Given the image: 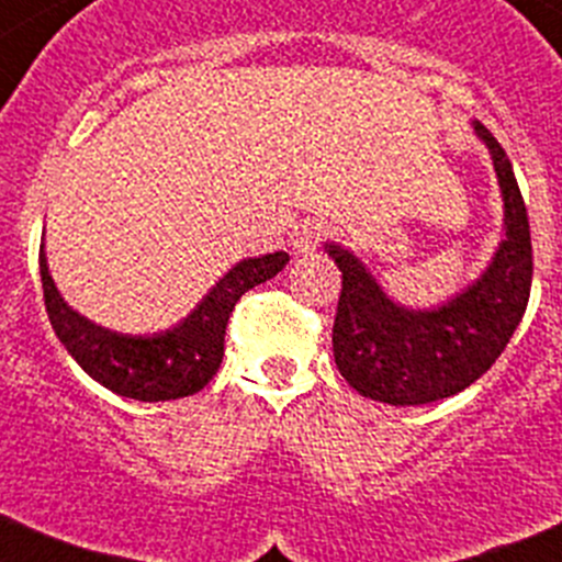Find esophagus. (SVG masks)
I'll return each mask as SVG.
<instances>
[{"mask_svg": "<svg viewBox=\"0 0 562 562\" xmlns=\"http://www.w3.org/2000/svg\"><path fill=\"white\" fill-rule=\"evenodd\" d=\"M328 226H325L323 221H303L301 226L295 228V239H292V245H295V250H301V254H312V250H317L319 245L328 239Z\"/></svg>", "mask_w": 562, "mask_h": 562, "instance_id": "1", "label": "esophagus"}]
</instances>
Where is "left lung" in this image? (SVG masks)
Here are the masks:
<instances>
[{
  "instance_id": "left-lung-1",
  "label": "left lung",
  "mask_w": 562,
  "mask_h": 562,
  "mask_svg": "<svg viewBox=\"0 0 562 562\" xmlns=\"http://www.w3.org/2000/svg\"><path fill=\"white\" fill-rule=\"evenodd\" d=\"M494 157L505 198V239L477 284L447 306L408 312L383 295L367 267L328 245L341 270L334 319V358L341 378L370 400L425 405L452 397L491 370L527 312L532 239L513 165L496 137L474 121Z\"/></svg>"
}]
</instances>
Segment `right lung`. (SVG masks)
I'll list each match as a JSON object with an SVG mask.
<instances>
[{
  "mask_svg": "<svg viewBox=\"0 0 562 562\" xmlns=\"http://www.w3.org/2000/svg\"><path fill=\"white\" fill-rule=\"evenodd\" d=\"M37 259L46 314L74 361L93 381L121 397L159 403L190 397L212 381L223 361L226 325L237 301L248 290L265 284L278 270H284L290 256L276 250L259 259H243L217 281L215 290L198 303L184 323L154 336L112 334L79 317L57 292L44 250Z\"/></svg>",
  "mask_w": 562,
  "mask_h": 562,
  "instance_id": "obj_1",
  "label": "right lung"
}]
</instances>
